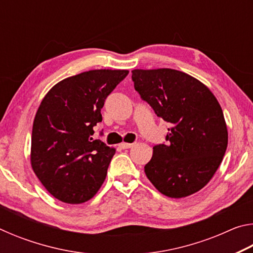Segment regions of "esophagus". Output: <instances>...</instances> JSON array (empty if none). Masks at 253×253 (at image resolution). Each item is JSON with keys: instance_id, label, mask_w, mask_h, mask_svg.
<instances>
[{"instance_id": "34e87169", "label": "esophagus", "mask_w": 253, "mask_h": 253, "mask_svg": "<svg viewBox=\"0 0 253 253\" xmlns=\"http://www.w3.org/2000/svg\"><path fill=\"white\" fill-rule=\"evenodd\" d=\"M134 145H135L134 143H122L119 146H121L123 149H127V148H131Z\"/></svg>"}]
</instances>
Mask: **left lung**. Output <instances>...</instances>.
I'll return each instance as SVG.
<instances>
[{"instance_id": "1", "label": "left lung", "mask_w": 253, "mask_h": 253, "mask_svg": "<svg viewBox=\"0 0 253 253\" xmlns=\"http://www.w3.org/2000/svg\"><path fill=\"white\" fill-rule=\"evenodd\" d=\"M135 90L169 124L168 144L155 145L145 174L162 194L182 199L211 181L228 146V128L212 91L185 72L131 71Z\"/></svg>"}]
</instances>
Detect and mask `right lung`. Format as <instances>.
I'll list each match as a JSON object with an SVG mask.
<instances>
[{
  "instance_id": "obj_1",
  "label": "right lung",
  "mask_w": 253,
  "mask_h": 253,
  "mask_svg": "<svg viewBox=\"0 0 253 253\" xmlns=\"http://www.w3.org/2000/svg\"><path fill=\"white\" fill-rule=\"evenodd\" d=\"M128 70L97 69L59 81L42 99L33 121L30 162L49 193L81 204L104 183L116 149L93 139L107 96Z\"/></svg>"
}]
</instances>
